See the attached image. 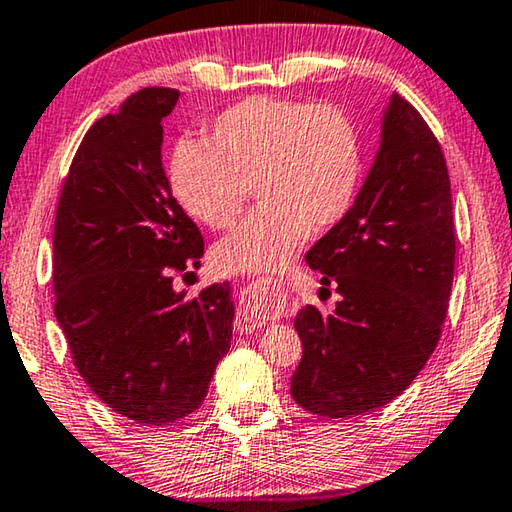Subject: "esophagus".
<instances>
[{
  "label": "esophagus",
  "instance_id": "obj_1",
  "mask_svg": "<svg viewBox=\"0 0 512 512\" xmlns=\"http://www.w3.org/2000/svg\"><path fill=\"white\" fill-rule=\"evenodd\" d=\"M287 303V294L280 287L271 285V280H255L239 294V312L234 328L239 332H253L262 328L264 321L280 314Z\"/></svg>",
  "mask_w": 512,
  "mask_h": 512
}]
</instances>
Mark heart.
Segmentation results:
<instances>
[{
	"mask_svg": "<svg viewBox=\"0 0 512 512\" xmlns=\"http://www.w3.org/2000/svg\"><path fill=\"white\" fill-rule=\"evenodd\" d=\"M362 180L358 129L342 109L253 95L212 120L205 145L182 141L170 159V189L198 223L225 230L257 212L214 248L225 275L275 273L312 232L351 212Z\"/></svg>",
	"mask_w": 512,
	"mask_h": 512,
	"instance_id": "1",
	"label": "heart"
}]
</instances>
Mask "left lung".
Masks as SVG:
<instances>
[{
	"instance_id": "obj_1",
	"label": "left lung",
	"mask_w": 512,
	"mask_h": 512,
	"mask_svg": "<svg viewBox=\"0 0 512 512\" xmlns=\"http://www.w3.org/2000/svg\"><path fill=\"white\" fill-rule=\"evenodd\" d=\"M332 314L314 305L294 326L303 358L291 396L307 412L344 419L394 401L431 358L449 310L456 230L440 143L399 93L351 212L307 253ZM330 291V289H328Z\"/></svg>"
}]
</instances>
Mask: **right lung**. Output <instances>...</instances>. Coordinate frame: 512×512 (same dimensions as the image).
Returning <instances> with one entry per match:
<instances>
[{
	"instance_id": "1",
	"label": "right lung",
	"mask_w": 512,
	"mask_h": 512,
	"mask_svg": "<svg viewBox=\"0 0 512 512\" xmlns=\"http://www.w3.org/2000/svg\"><path fill=\"white\" fill-rule=\"evenodd\" d=\"M180 91L150 86L97 120L72 159L54 221V314L86 385L145 426L205 401L230 351V282L196 298L173 275L198 269L205 241L161 166Z\"/></svg>"
}]
</instances>
